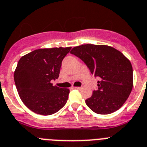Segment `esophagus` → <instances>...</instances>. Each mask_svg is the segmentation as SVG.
<instances>
[{"label":"esophagus","instance_id":"esophagus-1","mask_svg":"<svg viewBox=\"0 0 147 147\" xmlns=\"http://www.w3.org/2000/svg\"><path fill=\"white\" fill-rule=\"evenodd\" d=\"M75 88H76V89H80L81 88V87H79V86H76V87H74Z\"/></svg>","mask_w":147,"mask_h":147}]
</instances>
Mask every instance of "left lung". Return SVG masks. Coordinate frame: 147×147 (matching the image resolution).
Returning <instances> with one entry per match:
<instances>
[{
    "instance_id": "left-lung-1",
    "label": "left lung",
    "mask_w": 147,
    "mask_h": 147,
    "mask_svg": "<svg viewBox=\"0 0 147 147\" xmlns=\"http://www.w3.org/2000/svg\"><path fill=\"white\" fill-rule=\"evenodd\" d=\"M70 53L100 78L97 89L86 100L87 106L98 114H109L119 109L133 88L130 61L118 50L107 45H83L72 48Z\"/></svg>"
}]
</instances>
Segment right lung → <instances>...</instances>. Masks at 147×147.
Instances as JSON below:
<instances>
[{"label":"right lung","instance_id":"add662e5","mask_svg":"<svg viewBox=\"0 0 147 147\" xmlns=\"http://www.w3.org/2000/svg\"><path fill=\"white\" fill-rule=\"evenodd\" d=\"M69 47L38 49L23 55L14 71L16 88L22 102L38 114L51 115L65 105L69 90L53 86Z\"/></svg>","mask_w":147,"mask_h":147}]
</instances>
